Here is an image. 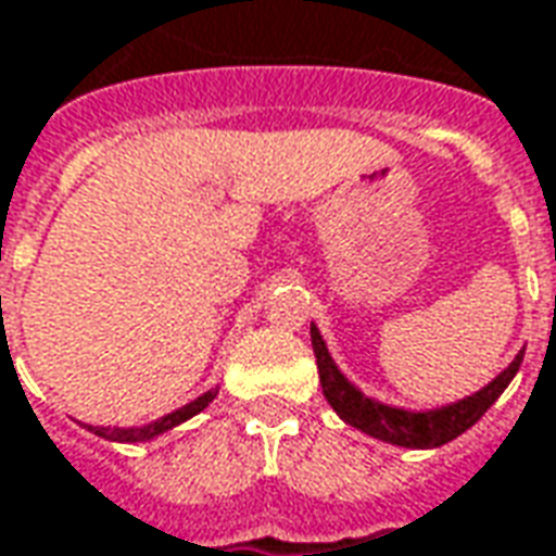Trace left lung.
Instances as JSON below:
<instances>
[{
	"label": "left lung",
	"instance_id": "1",
	"mask_svg": "<svg viewBox=\"0 0 556 556\" xmlns=\"http://www.w3.org/2000/svg\"><path fill=\"white\" fill-rule=\"evenodd\" d=\"M309 341H313V353H316V365H319V383H323L328 405L338 410V417L343 422H350V426H356L358 432H365V435L399 444V447H414V451L441 447V444H447L456 435H463L466 429H471L490 410V405L505 392V387L515 380L517 368L523 362V350H520L515 362L493 383H486L481 392L468 395V399L456 402V405L414 414V410H402V407H389L374 402V399H365L338 371V365L328 356L326 341H323V334H319L316 326H309Z\"/></svg>",
	"mask_w": 556,
	"mask_h": 556
}]
</instances>
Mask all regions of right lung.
Listing matches in <instances>:
<instances>
[{"instance_id":"1","label":"right lung","mask_w":556,"mask_h":556,"mask_svg":"<svg viewBox=\"0 0 556 556\" xmlns=\"http://www.w3.org/2000/svg\"><path fill=\"white\" fill-rule=\"evenodd\" d=\"M213 399H215V389L213 392H203V395L194 399L191 405L179 407V410H173V414H167V417L149 422V426H139V429H105V426H90V432L100 438H109V441H130V444H136V441H151V438L161 435V432H167V429H173V426L191 420V417L200 414V410L210 405Z\"/></svg>"}]
</instances>
